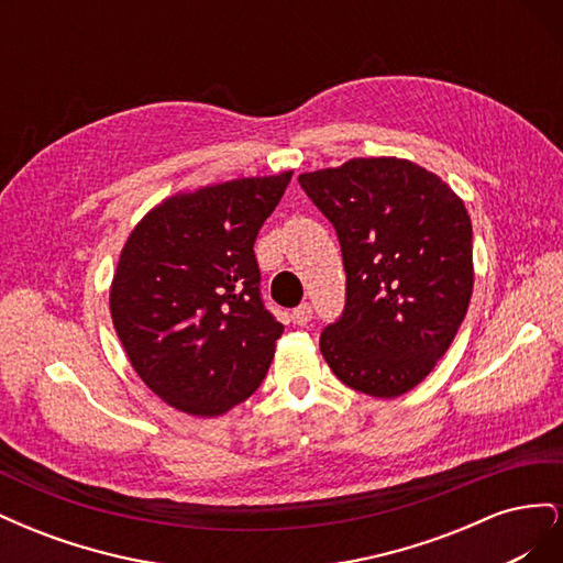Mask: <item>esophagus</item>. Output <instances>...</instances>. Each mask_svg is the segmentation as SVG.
Returning a JSON list of instances; mask_svg holds the SVG:
<instances>
[{
    "mask_svg": "<svg viewBox=\"0 0 563 563\" xmlns=\"http://www.w3.org/2000/svg\"><path fill=\"white\" fill-rule=\"evenodd\" d=\"M291 317H294V321L298 323V327H308L310 319H312V305H310V302L298 305V308L294 310Z\"/></svg>",
    "mask_w": 563,
    "mask_h": 563,
    "instance_id": "34e87169",
    "label": "esophagus"
}]
</instances>
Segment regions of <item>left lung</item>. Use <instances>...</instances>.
<instances>
[{
    "label": "left lung",
    "mask_w": 563,
    "mask_h": 563,
    "mask_svg": "<svg viewBox=\"0 0 563 563\" xmlns=\"http://www.w3.org/2000/svg\"><path fill=\"white\" fill-rule=\"evenodd\" d=\"M298 183L335 228L345 310L319 347L347 387L391 399L428 378L472 298V223L463 199L422 166L350 159Z\"/></svg>",
    "instance_id": "obj_1"
}]
</instances>
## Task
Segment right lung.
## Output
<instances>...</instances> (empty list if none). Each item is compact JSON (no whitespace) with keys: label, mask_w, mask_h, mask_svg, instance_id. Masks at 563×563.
Masks as SVG:
<instances>
[{"label":"right lung","mask_w":563,"mask_h":563,"mask_svg":"<svg viewBox=\"0 0 563 563\" xmlns=\"http://www.w3.org/2000/svg\"><path fill=\"white\" fill-rule=\"evenodd\" d=\"M294 172L164 199L126 240L110 312L131 366L168 406L220 416L261 387L284 327L253 244Z\"/></svg>","instance_id":"1"}]
</instances>
